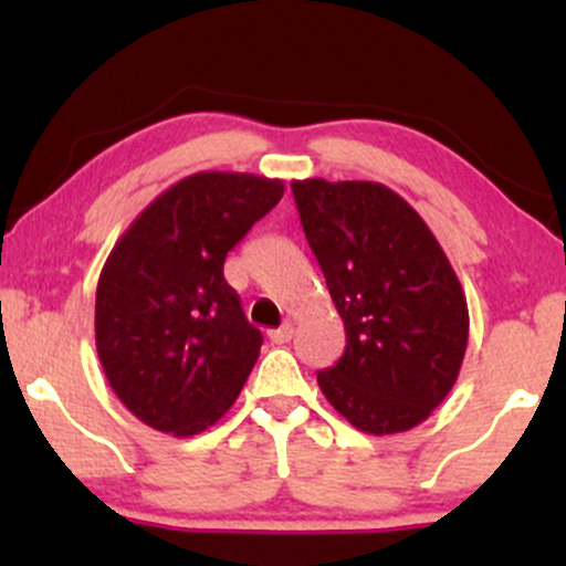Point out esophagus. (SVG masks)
Wrapping results in <instances>:
<instances>
[{
  "instance_id": "esophagus-1",
  "label": "esophagus",
  "mask_w": 566,
  "mask_h": 566,
  "mask_svg": "<svg viewBox=\"0 0 566 566\" xmlns=\"http://www.w3.org/2000/svg\"><path fill=\"white\" fill-rule=\"evenodd\" d=\"M292 335H295V327H292V324H284V327L271 329V333H269L271 343H276V346H282V343H290Z\"/></svg>"
}]
</instances>
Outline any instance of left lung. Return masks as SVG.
Wrapping results in <instances>:
<instances>
[{"label":"left lung","mask_w":566,"mask_h":566,"mask_svg":"<svg viewBox=\"0 0 566 566\" xmlns=\"http://www.w3.org/2000/svg\"><path fill=\"white\" fill-rule=\"evenodd\" d=\"M311 252L346 327L316 375L350 426L391 437L452 391L469 346V303L450 258L412 205L375 180H292Z\"/></svg>","instance_id":"obj_1"}]
</instances>
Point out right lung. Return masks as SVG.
Masks as SVG:
<instances>
[{"label":"right lung","instance_id":"add662e5","mask_svg":"<svg viewBox=\"0 0 566 566\" xmlns=\"http://www.w3.org/2000/svg\"><path fill=\"white\" fill-rule=\"evenodd\" d=\"M282 193L279 178L193 172L161 191L103 263L97 359L122 405L154 431H207L242 391L263 335L223 279V261Z\"/></svg>","mask_w":566,"mask_h":566}]
</instances>
